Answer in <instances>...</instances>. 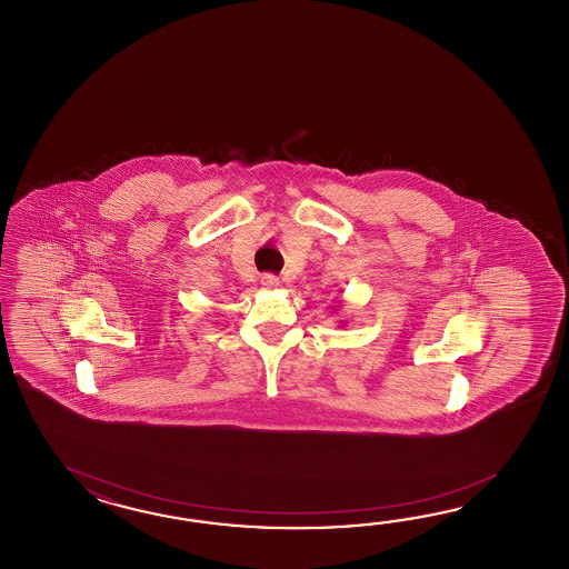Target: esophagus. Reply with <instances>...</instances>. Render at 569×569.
Listing matches in <instances>:
<instances>
[{"label": "esophagus", "mask_w": 569, "mask_h": 569, "mask_svg": "<svg viewBox=\"0 0 569 569\" xmlns=\"http://www.w3.org/2000/svg\"><path fill=\"white\" fill-rule=\"evenodd\" d=\"M260 284L264 287V289H277L279 287L280 282L274 274H264L262 279H260Z\"/></svg>", "instance_id": "1"}]
</instances>
